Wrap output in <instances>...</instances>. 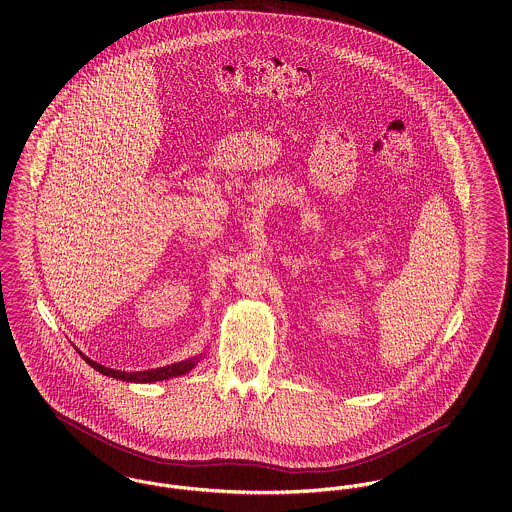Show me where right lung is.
<instances>
[{"instance_id":"obj_1","label":"right lung","mask_w":512,"mask_h":512,"mask_svg":"<svg viewBox=\"0 0 512 512\" xmlns=\"http://www.w3.org/2000/svg\"><path fill=\"white\" fill-rule=\"evenodd\" d=\"M80 353V351H78ZM80 357L92 366L94 370L106 374V376H112V378H120V380H126V382H155V380H167V378H173V376H181V374H187L193 366L199 363V357H193V359H187V361H181V363H175V365L161 366V368H153V370H140V372H124V370H114V368H108V366L98 365L94 361H90L86 355L80 353Z\"/></svg>"}]
</instances>
